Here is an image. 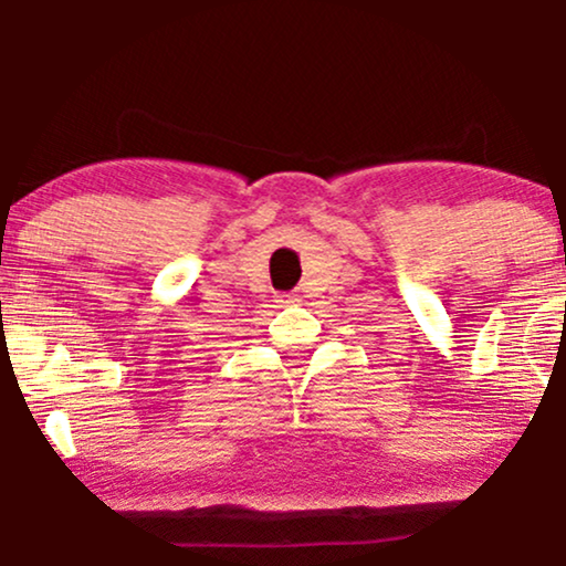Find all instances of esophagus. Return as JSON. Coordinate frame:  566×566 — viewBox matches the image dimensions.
Returning a JSON list of instances; mask_svg holds the SVG:
<instances>
[{
    "instance_id": "34e87169",
    "label": "esophagus",
    "mask_w": 566,
    "mask_h": 566,
    "mask_svg": "<svg viewBox=\"0 0 566 566\" xmlns=\"http://www.w3.org/2000/svg\"><path fill=\"white\" fill-rule=\"evenodd\" d=\"M276 302H280V305H294V302H302V297L297 292H292V294H282V297Z\"/></svg>"
}]
</instances>
